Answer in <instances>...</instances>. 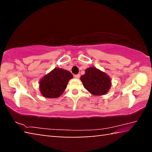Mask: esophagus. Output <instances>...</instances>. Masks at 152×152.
<instances>
[{
  "label": "esophagus",
  "mask_w": 152,
  "mask_h": 152,
  "mask_svg": "<svg viewBox=\"0 0 152 152\" xmlns=\"http://www.w3.org/2000/svg\"><path fill=\"white\" fill-rule=\"evenodd\" d=\"M80 77V75L79 74H76V75H74V78H76V79H78Z\"/></svg>",
  "instance_id": "1"
}]
</instances>
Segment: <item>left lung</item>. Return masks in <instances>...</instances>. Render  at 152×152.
<instances>
[{
	"instance_id": "8db88e82",
	"label": "left lung",
	"mask_w": 152,
	"mask_h": 152,
	"mask_svg": "<svg viewBox=\"0 0 152 152\" xmlns=\"http://www.w3.org/2000/svg\"><path fill=\"white\" fill-rule=\"evenodd\" d=\"M81 81L87 91L95 96L107 93L111 86L110 77L103 72L94 67H90L80 77Z\"/></svg>"
}]
</instances>
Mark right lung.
Returning <instances> with one entry per match:
<instances>
[{
	"instance_id": "1",
	"label": "right lung",
	"mask_w": 152,
	"mask_h": 152,
	"mask_svg": "<svg viewBox=\"0 0 152 152\" xmlns=\"http://www.w3.org/2000/svg\"><path fill=\"white\" fill-rule=\"evenodd\" d=\"M73 78L70 72L56 68L39 81V90L43 96L58 98L63 93L68 81Z\"/></svg>"
}]
</instances>
